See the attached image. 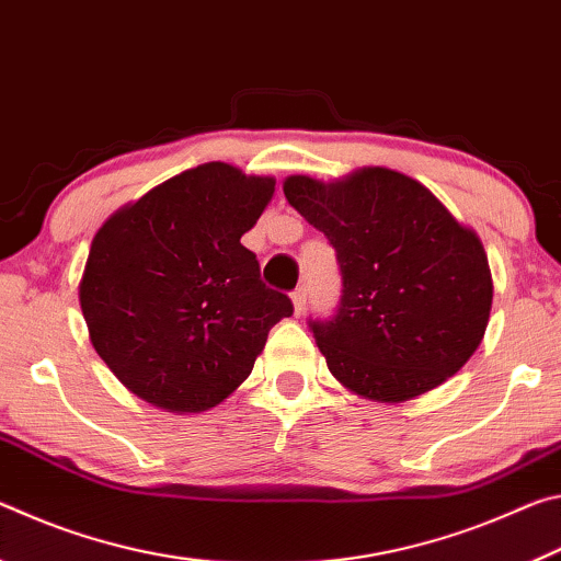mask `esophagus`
<instances>
[{"label":"esophagus","mask_w":561,"mask_h":561,"mask_svg":"<svg viewBox=\"0 0 561 561\" xmlns=\"http://www.w3.org/2000/svg\"><path fill=\"white\" fill-rule=\"evenodd\" d=\"M291 304H294V314H301L304 307H307V289L304 287H297L291 291Z\"/></svg>","instance_id":"esophagus-1"}]
</instances>
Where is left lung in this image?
<instances>
[{"mask_svg":"<svg viewBox=\"0 0 561 561\" xmlns=\"http://www.w3.org/2000/svg\"><path fill=\"white\" fill-rule=\"evenodd\" d=\"M284 195L336 250L339 309L309 329L339 383L401 403L468 364L492 307L488 254L428 187L360 168L336 183L291 175Z\"/></svg>","mask_w":561,"mask_h":561,"instance_id":"obj_1","label":"left lung"}]
</instances>
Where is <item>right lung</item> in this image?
I'll return each instance as SVG.
<instances>
[{
	"label": "right lung",
	"mask_w": 561,
	"mask_h": 561,
	"mask_svg": "<svg viewBox=\"0 0 561 561\" xmlns=\"http://www.w3.org/2000/svg\"><path fill=\"white\" fill-rule=\"evenodd\" d=\"M272 195L274 178L205 163L103 222L79 301L93 348L130 393L201 413L252 374L270 329L294 311L240 242Z\"/></svg>",
	"instance_id": "add662e5"
}]
</instances>
